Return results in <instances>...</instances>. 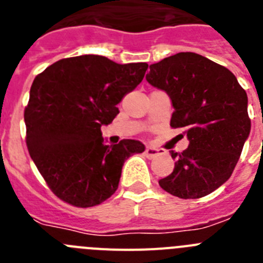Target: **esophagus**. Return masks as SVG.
Here are the masks:
<instances>
[{
	"label": "esophagus",
	"instance_id": "34e87169",
	"mask_svg": "<svg viewBox=\"0 0 263 263\" xmlns=\"http://www.w3.org/2000/svg\"><path fill=\"white\" fill-rule=\"evenodd\" d=\"M145 154L147 155L148 158H155L159 157V155H163L164 152L163 150H160V148H155V147H146Z\"/></svg>",
	"mask_w": 263,
	"mask_h": 263
}]
</instances>
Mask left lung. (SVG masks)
Segmentation results:
<instances>
[{
	"mask_svg": "<svg viewBox=\"0 0 263 263\" xmlns=\"http://www.w3.org/2000/svg\"><path fill=\"white\" fill-rule=\"evenodd\" d=\"M146 80L168 95L170 125L183 127L190 142L171 152L175 167L159 185L180 199L210 195L231 178L250 134L246 92L229 69L195 52L152 64Z\"/></svg>",
	"mask_w": 263,
	"mask_h": 263,
	"instance_id": "left-lung-1",
	"label": "left lung"
}]
</instances>
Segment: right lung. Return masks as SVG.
Listing matches in <instances>:
<instances>
[{"mask_svg":"<svg viewBox=\"0 0 263 263\" xmlns=\"http://www.w3.org/2000/svg\"><path fill=\"white\" fill-rule=\"evenodd\" d=\"M147 67L80 55L53 63L34 79L25 109L27 148L63 201L80 208L101 204L118 188L125 160L145 152L136 139L105 145L101 126L115 120L116 105Z\"/></svg>","mask_w":263,"mask_h":263,"instance_id":"right-lung-1","label":"right lung"}]
</instances>
